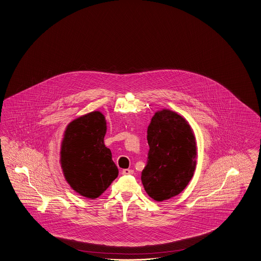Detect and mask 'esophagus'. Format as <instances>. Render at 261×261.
<instances>
[{"label": "esophagus", "instance_id": "esophagus-1", "mask_svg": "<svg viewBox=\"0 0 261 261\" xmlns=\"http://www.w3.org/2000/svg\"><path fill=\"white\" fill-rule=\"evenodd\" d=\"M121 173H122V174H124V175H127V174H133L134 171H132V170H129V169H124V170H122V171H121Z\"/></svg>", "mask_w": 261, "mask_h": 261}]
</instances>
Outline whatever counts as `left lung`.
Wrapping results in <instances>:
<instances>
[{"label":"left lung","instance_id":"left-lung-1","mask_svg":"<svg viewBox=\"0 0 261 261\" xmlns=\"http://www.w3.org/2000/svg\"><path fill=\"white\" fill-rule=\"evenodd\" d=\"M150 147L141 181L147 194L162 202L184 191L196 167V141L189 122L176 112H155L147 130Z\"/></svg>","mask_w":261,"mask_h":261}]
</instances>
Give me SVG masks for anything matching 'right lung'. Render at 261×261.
Here are the masks:
<instances>
[{"label":"right lung","instance_id":"add662e5","mask_svg":"<svg viewBox=\"0 0 261 261\" xmlns=\"http://www.w3.org/2000/svg\"><path fill=\"white\" fill-rule=\"evenodd\" d=\"M107 121L100 111L70 122L61 143L60 163L66 181L78 194L99 197L119 174L111 151L106 147Z\"/></svg>","mask_w":261,"mask_h":261}]
</instances>
